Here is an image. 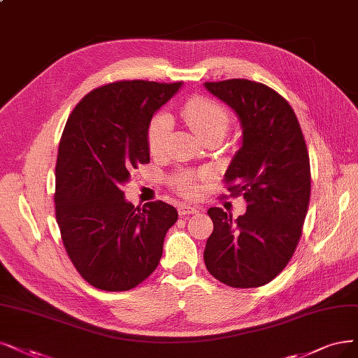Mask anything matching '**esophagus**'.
<instances>
[{"label":"esophagus","instance_id":"1","mask_svg":"<svg viewBox=\"0 0 358 358\" xmlns=\"http://www.w3.org/2000/svg\"><path fill=\"white\" fill-rule=\"evenodd\" d=\"M199 208L192 206V205H180L178 206V214L180 215H190V214H197L199 213Z\"/></svg>","mask_w":358,"mask_h":358}]
</instances>
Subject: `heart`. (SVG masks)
<instances>
[{
  "mask_svg": "<svg viewBox=\"0 0 358 358\" xmlns=\"http://www.w3.org/2000/svg\"><path fill=\"white\" fill-rule=\"evenodd\" d=\"M182 121L190 128L193 134L201 141L208 138L221 140L229 129L230 117L227 110L217 101H213L205 97H194L189 100L181 110ZM171 131V119L168 115H159L153 119L148 132L149 150L153 156L161 155L164 152L168 134ZM199 176L193 174H178L172 180L176 189L186 194L193 196L197 192V180Z\"/></svg>",
  "mask_w": 358,
  "mask_h": 358,
  "instance_id": "1",
  "label": "heart"
}]
</instances>
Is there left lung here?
Instances as JSON below:
<instances>
[{
    "label": "left lung",
    "mask_w": 358,
    "mask_h": 358,
    "mask_svg": "<svg viewBox=\"0 0 358 358\" xmlns=\"http://www.w3.org/2000/svg\"><path fill=\"white\" fill-rule=\"evenodd\" d=\"M203 85L239 117L242 145L224 180L248 203L237 220L208 209L214 231L205 266L224 285L258 287L282 273L299 242L311 190L307 144L294 109L270 87L249 79Z\"/></svg>",
    "instance_id": "8db88e82"
}]
</instances>
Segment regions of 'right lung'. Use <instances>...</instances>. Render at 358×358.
<instances>
[{
	"mask_svg": "<svg viewBox=\"0 0 358 358\" xmlns=\"http://www.w3.org/2000/svg\"><path fill=\"white\" fill-rule=\"evenodd\" d=\"M182 83L119 81L96 88L71 113L56 164V220L75 268L97 289L129 290L156 270L174 206L136 208L121 190L150 162L153 115Z\"/></svg>",
	"mask_w": 358,
	"mask_h": 358,
	"instance_id": "add662e5",
	"label": "right lung"
}]
</instances>
